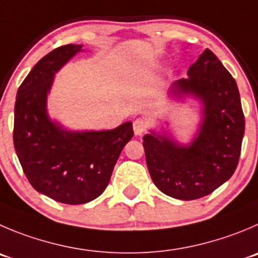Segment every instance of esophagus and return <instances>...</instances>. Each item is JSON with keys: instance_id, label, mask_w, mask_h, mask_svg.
Listing matches in <instances>:
<instances>
[{"instance_id": "34e87169", "label": "esophagus", "mask_w": 258, "mask_h": 258, "mask_svg": "<svg viewBox=\"0 0 258 258\" xmlns=\"http://www.w3.org/2000/svg\"><path fill=\"white\" fill-rule=\"evenodd\" d=\"M147 126H148V124H147V121L144 119L134 120V122H133L134 134H136L137 137L142 136V134L147 131Z\"/></svg>"}]
</instances>
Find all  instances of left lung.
Here are the masks:
<instances>
[{"label":"left lung","instance_id":"8db88e82","mask_svg":"<svg viewBox=\"0 0 258 258\" xmlns=\"http://www.w3.org/2000/svg\"><path fill=\"white\" fill-rule=\"evenodd\" d=\"M171 85L176 102H196L199 121L190 141H178L168 126L143 137L147 167L154 185L180 200L212 194L237 168L244 136V116L237 83L214 53L205 49Z\"/></svg>","mask_w":258,"mask_h":258}]
</instances>
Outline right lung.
Returning <instances> with one entry per match:
<instances>
[{
    "label": "right lung",
    "mask_w": 258,
    "mask_h": 258,
    "mask_svg": "<svg viewBox=\"0 0 258 258\" xmlns=\"http://www.w3.org/2000/svg\"><path fill=\"white\" fill-rule=\"evenodd\" d=\"M82 44H67L41 58L17 90L14 146L24 173L38 192L63 204L99 198L133 133L132 121L109 131H72L48 112L55 73Z\"/></svg>",
    "instance_id": "obj_1"
}]
</instances>
